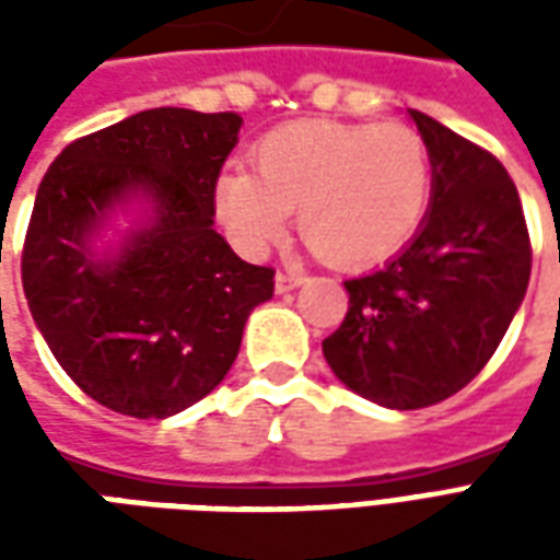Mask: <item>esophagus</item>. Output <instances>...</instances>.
Masks as SVG:
<instances>
[{"label":"esophagus","instance_id":"obj_1","mask_svg":"<svg viewBox=\"0 0 560 560\" xmlns=\"http://www.w3.org/2000/svg\"><path fill=\"white\" fill-rule=\"evenodd\" d=\"M300 284H303V276H293V272H279L276 276V291L279 293H291Z\"/></svg>","mask_w":560,"mask_h":560}]
</instances>
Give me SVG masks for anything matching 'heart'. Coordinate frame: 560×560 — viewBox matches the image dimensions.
<instances>
[{
  "label": "heart",
  "mask_w": 560,
  "mask_h": 560,
  "mask_svg": "<svg viewBox=\"0 0 560 560\" xmlns=\"http://www.w3.org/2000/svg\"><path fill=\"white\" fill-rule=\"evenodd\" d=\"M248 164L215 183L219 221L245 255L276 243L296 209L317 257L369 267L411 240L432 200V155L408 122L296 119L257 140Z\"/></svg>",
  "instance_id": "1"
}]
</instances>
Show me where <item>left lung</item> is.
Segmentation results:
<instances>
[{
  "mask_svg": "<svg viewBox=\"0 0 560 560\" xmlns=\"http://www.w3.org/2000/svg\"><path fill=\"white\" fill-rule=\"evenodd\" d=\"M432 155L420 231L387 267L345 281L348 315L324 339L341 384L417 411L470 384L498 351L530 279L522 200L504 164L411 110Z\"/></svg>",
  "mask_w": 560,
  "mask_h": 560,
  "instance_id": "obj_1",
  "label": "left lung"
}]
</instances>
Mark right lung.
I'll use <instances>...</instances> for the list:
<instances>
[{
  "instance_id": "right-lung-1",
  "label": "right lung",
  "mask_w": 560,
  "mask_h": 560,
  "mask_svg": "<svg viewBox=\"0 0 560 560\" xmlns=\"http://www.w3.org/2000/svg\"><path fill=\"white\" fill-rule=\"evenodd\" d=\"M243 116L155 107L68 143L23 243V293L56 363L90 399L164 420L219 387L276 269L215 233V183ZM153 203L116 253L91 240L116 206Z\"/></svg>"
}]
</instances>
